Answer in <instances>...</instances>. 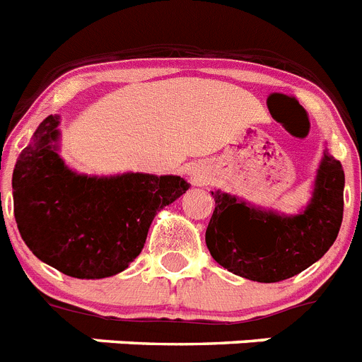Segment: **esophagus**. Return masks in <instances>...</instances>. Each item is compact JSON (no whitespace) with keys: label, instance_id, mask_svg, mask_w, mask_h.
I'll use <instances>...</instances> for the list:
<instances>
[{"label":"esophagus","instance_id":"34e87169","mask_svg":"<svg viewBox=\"0 0 362 362\" xmlns=\"http://www.w3.org/2000/svg\"><path fill=\"white\" fill-rule=\"evenodd\" d=\"M194 179H196V183H199V185H203L206 181V179L203 177V175H196V177H194Z\"/></svg>","mask_w":362,"mask_h":362}]
</instances>
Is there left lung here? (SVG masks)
Segmentation results:
<instances>
[{"label":"left lung","instance_id":"obj_1","mask_svg":"<svg viewBox=\"0 0 362 362\" xmlns=\"http://www.w3.org/2000/svg\"><path fill=\"white\" fill-rule=\"evenodd\" d=\"M344 170L332 156L320 163L313 199L304 214L286 218L214 194L205 242L212 258L255 282H280L308 269L335 242L344 211Z\"/></svg>","mask_w":362,"mask_h":362}]
</instances>
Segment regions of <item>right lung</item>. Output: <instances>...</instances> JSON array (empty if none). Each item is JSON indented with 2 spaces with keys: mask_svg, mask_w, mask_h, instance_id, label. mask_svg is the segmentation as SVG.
I'll return each instance as SVG.
<instances>
[{
  "mask_svg": "<svg viewBox=\"0 0 362 362\" xmlns=\"http://www.w3.org/2000/svg\"><path fill=\"white\" fill-rule=\"evenodd\" d=\"M58 115H49L12 174L14 218L34 256L75 278H106L134 262L157 211L190 185L177 175L73 174L54 150Z\"/></svg>",
  "mask_w": 362,
  "mask_h": 362,
  "instance_id": "obj_1",
  "label": "right lung"
}]
</instances>
